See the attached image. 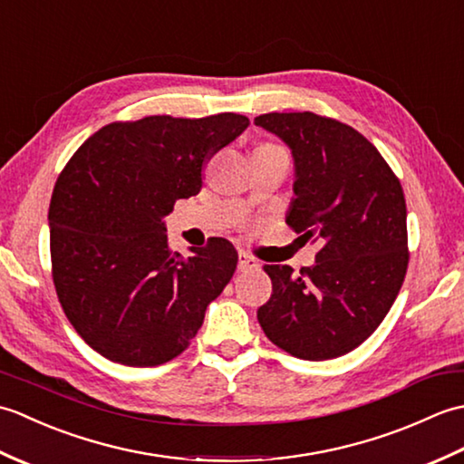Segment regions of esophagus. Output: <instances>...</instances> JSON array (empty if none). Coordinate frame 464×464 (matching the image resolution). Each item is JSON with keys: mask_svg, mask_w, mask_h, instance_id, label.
Masks as SVG:
<instances>
[{"mask_svg": "<svg viewBox=\"0 0 464 464\" xmlns=\"http://www.w3.org/2000/svg\"><path fill=\"white\" fill-rule=\"evenodd\" d=\"M259 267V261L251 257L247 253H239V269L241 271H247V269H257Z\"/></svg>", "mask_w": 464, "mask_h": 464, "instance_id": "esophagus-1", "label": "esophagus"}]
</instances>
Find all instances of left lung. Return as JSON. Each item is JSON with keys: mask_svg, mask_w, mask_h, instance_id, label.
Listing matches in <instances>:
<instances>
[{"mask_svg": "<svg viewBox=\"0 0 464 464\" xmlns=\"http://www.w3.org/2000/svg\"><path fill=\"white\" fill-rule=\"evenodd\" d=\"M295 161L287 225L319 245L313 267L265 265L271 299L257 319L269 341L324 361L367 341L395 303L409 265L402 187L367 137L317 113H265Z\"/></svg>", "mask_w": 464, "mask_h": 464, "instance_id": "obj_1", "label": "left lung"}]
</instances>
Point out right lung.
Returning a JSON list of instances; mask_svg holds the SVG:
<instances>
[{
    "instance_id": "right-lung-1",
    "label": "right lung",
    "mask_w": 464,
    "mask_h": 464,
    "mask_svg": "<svg viewBox=\"0 0 464 464\" xmlns=\"http://www.w3.org/2000/svg\"><path fill=\"white\" fill-rule=\"evenodd\" d=\"M249 120L151 115L110 123L73 153L49 203L52 273L65 317L93 351L157 367L189 347L205 309L231 281L237 251L223 237L171 253L165 217L201 191L211 155Z\"/></svg>"
}]
</instances>
